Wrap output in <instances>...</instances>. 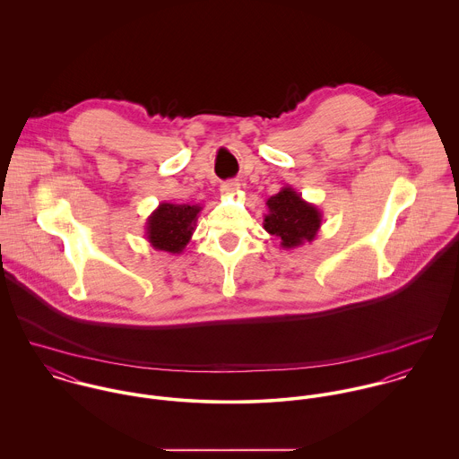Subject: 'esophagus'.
Returning a JSON list of instances; mask_svg holds the SVG:
<instances>
[{"label":"esophagus","mask_w":459,"mask_h":459,"mask_svg":"<svg viewBox=\"0 0 459 459\" xmlns=\"http://www.w3.org/2000/svg\"><path fill=\"white\" fill-rule=\"evenodd\" d=\"M238 189H240V184L235 182V180H228V182H224V184L221 186V193L226 195V196H233Z\"/></svg>","instance_id":"obj_1"}]
</instances>
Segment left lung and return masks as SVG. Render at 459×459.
<instances>
[{
	"mask_svg": "<svg viewBox=\"0 0 459 459\" xmlns=\"http://www.w3.org/2000/svg\"><path fill=\"white\" fill-rule=\"evenodd\" d=\"M266 206L268 213L263 219V228L281 240L282 249H295L316 238L322 212L295 189L282 187L275 196L266 199Z\"/></svg>",
	"mask_w": 459,
	"mask_h": 459,
	"instance_id": "8db88e82",
	"label": "left lung"
}]
</instances>
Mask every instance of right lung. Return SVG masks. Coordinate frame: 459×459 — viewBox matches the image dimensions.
I'll list each match as a JSON object with an SVG mask.
<instances>
[{"mask_svg": "<svg viewBox=\"0 0 459 459\" xmlns=\"http://www.w3.org/2000/svg\"><path fill=\"white\" fill-rule=\"evenodd\" d=\"M201 208L199 204L160 203L146 219V240L157 251L184 253L196 230Z\"/></svg>", "mask_w": 459, "mask_h": 459, "instance_id": "add662e5", "label": "right lung"}]
</instances>
